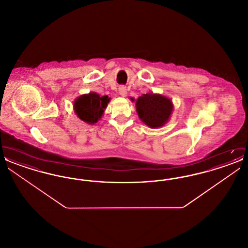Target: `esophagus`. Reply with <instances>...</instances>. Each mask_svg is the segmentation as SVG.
I'll list each match as a JSON object with an SVG mask.
<instances>
[{"instance_id": "34e87169", "label": "esophagus", "mask_w": 248, "mask_h": 248, "mask_svg": "<svg viewBox=\"0 0 248 248\" xmlns=\"http://www.w3.org/2000/svg\"><path fill=\"white\" fill-rule=\"evenodd\" d=\"M119 94H121L122 96H126V94H127L126 88L124 86H120L119 87Z\"/></svg>"}]
</instances>
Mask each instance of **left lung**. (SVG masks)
Returning a JSON list of instances; mask_svg holds the SVG:
<instances>
[{"label": "left lung", "instance_id": "8db88e82", "mask_svg": "<svg viewBox=\"0 0 248 248\" xmlns=\"http://www.w3.org/2000/svg\"><path fill=\"white\" fill-rule=\"evenodd\" d=\"M136 106L139 117L152 128L163 126L173 110V104L169 98L152 93L140 96Z\"/></svg>", "mask_w": 248, "mask_h": 248}]
</instances>
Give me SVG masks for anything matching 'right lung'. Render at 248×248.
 Here are the masks:
<instances>
[{"mask_svg":"<svg viewBox=\"0 0 248 248\" xmlns=\"http://www.w3.org/2000/svg\"><path fill=\"white\" fill-rule=\"evenodd\" d=\"M110 98L95 93L83 94L74 102V111L83 122L93 124L101 118Z\"/></svg>","mask_w":248,"mask_h":248,"instance_id":"1","label":"right lung"}]
</instances>
